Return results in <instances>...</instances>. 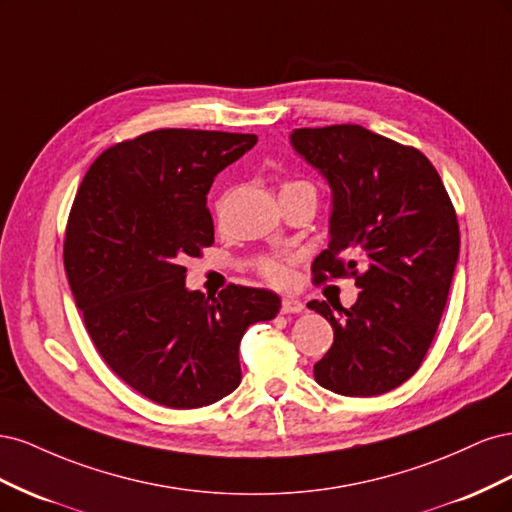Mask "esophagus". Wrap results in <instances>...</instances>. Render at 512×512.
Instances as JSON below:
<instances>
[{
  "label": "esophagus",
  "instance_id": "1",
  "mask_svg": "<svg viewBox=\"0 0 512 512\" xmlns=\"http://www.w3.org/2000/svg\"><path fill=\"white\" fill-rule=\"evenodd\" d=\"M305 309V305L299 299H282V312L284 314H301Z\"/></svg>",
  "mask_w": 512,
  "mask_h": 512
}]
</instances>
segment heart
<instances>
[{"instance_id": "b5f03b06", "label": "heart", "mask_w": 512, "mask_h": 512, "mask_svg": "<svg viewBox=\"0 0 512 512\" xmlns=\"http://www.w3.org/2000/svg\"><path fill=\"white\" fill-rule=\"evenodd\" d=\"M314 188L309 181L303 179H288L282 181L280 194L288 192H299V190H309ZM292 265H294V256H267L258 262L260 273L267 277V280L275 286H286L292 280Z\"/></svg>"}]
</instances>
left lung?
<instances>
[{
    "label": "left lung",
    "mask_w": 512,
    "mask_h": 512,
    "mask_svg": "<svg viewBox=\"0 0 512 512\" xmlns=\"http://www.w3.org/2000/svg\"><path fill=\"white\" fill-rule=\"evenodd\" d=\"M294 151L333 190L329 247L314 280L352 275L356 303L309 301L333 327V346L314 365L324 389L374 397L404 384L436 337L459 258L455 207L438 170L414 147L363 126L299 128Z\"/></svg>",
    "instance_id": "1"
}]
</instances>
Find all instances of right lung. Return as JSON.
<instances>
[{
    "instance_id": "obj_1",
    "label": "right lung",
    "mask_w": 512,
    "mask_h": 512,
    "mask_svg": "<svg viewBox=\"0 0 512 512\" xmlns=\"http://www.w3.org/2000/svg\"><path fill=\"white\" fill-rule=\"evenodd\" d=\"M256 134L166 128L108 147L76 192L64 265L104 363L136 393L175 410L215 404L241 382L239 344L280 314L265 288L218 297L185 288L188 256L213 245L207 194Z\"/></svg>"
}]
</instances>
